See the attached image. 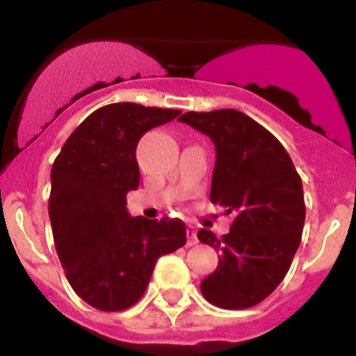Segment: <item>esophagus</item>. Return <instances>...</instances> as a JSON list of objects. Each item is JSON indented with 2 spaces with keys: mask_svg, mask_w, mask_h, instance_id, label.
I'll return each mask as SVG.
<instances>
[{
  "mask_svg": "<svg viewBox=\"0 0 356 356\" xmlns=\"http://www.w3.org/2000/svg\"><path fill=\"white\" fill-rule=\"evenodd\" d=\"M194 244H197V234L193 226H188L187 228V246H194Z\"/></svg>",
  "mask_w": 356,
  "mask_h": 356,
  "instance_id": "1",
  "label": "esophagus"
}]
</instances>
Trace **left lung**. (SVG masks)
Masks as SVG:
<instances>
[{"label":"left lung","instance_id":"8db88e82","mask_svg":"<svg viewBox=\"0 0 356 356\" xmlns=\"http://www.w3.org/2000/svg\"><path fill=\"white\" fill-rule=\"evenodd\" d=\"M181 122L209 135L216 146L210 201L234 213L229 234L197 238L221 253L201 282L209 303L228 310L264 301L285 278L305 225L301 178L275 135L238 110L187 112Z\"/></svg>","mask_w":356,"mask_h":356}]
</instances>
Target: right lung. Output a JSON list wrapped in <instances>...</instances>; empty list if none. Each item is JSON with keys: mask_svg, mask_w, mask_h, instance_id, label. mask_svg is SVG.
I'll return each instance as SVG.
<instances>
[{"mask_svg": "<svg viewBox=\"0 0 356 356\" xmlns=\"http://www.w3.org/2000/svg\"><path fill=\"white\" fill-rule=\"evenodd\" d=\"M180 110L135 103L102 106L69 135L51 168L49 219L71 287L90 307L119 312L143 298L156 260L187 241L180 219L131 217L139 187L135 149L151 128Z\"/></svg>", "mask_w": 356, "mask_h": 356, "instance_id": "1", "label": "right lung"}]
</instances>
